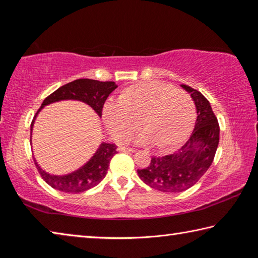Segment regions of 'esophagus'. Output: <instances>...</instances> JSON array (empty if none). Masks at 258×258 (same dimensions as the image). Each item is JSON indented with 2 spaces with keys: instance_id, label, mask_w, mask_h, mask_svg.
I'll return each instance as SVG.
<instances>
[{
  "instance_id": "1",
  "label": "esophagus",
  "mask_w": 258,
  "mask_h": 258,
  "mask_svg": "<svg viewBox=\"0 0 258 258\" xmlns=\"http://www.w3.org/2000/svg\"><path fill=\"white\" fill-rule=\"evenodd\" d=\"M119 151H128V152H135L137 149H134V148H128V147H119L118 148Z\"/></svg>"
}]
</instances>
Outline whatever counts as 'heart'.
Segmentation results:
<instances>
[{
	"label": "heart",
	"mask_w": 258,
	"mask_h": 258,
	"mask_svg": "<svg viewBox=\"0 0 258 258\" xmlns=\"http://www.w3.org/2000/svg\"><path fill=\"white\" fill-rule=\"evenodd\" d=\"M196 106L185 91L160 82L139 83L123 91L118 102H108L103 119L116 141H125L138 130L135 141L169 149L184 140L194 125Z\"/></svg>",
	"instance_id": "heart-1"
}]
</instances>
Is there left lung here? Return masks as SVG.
Returning <instances> with one entry per match:
<instances>
[{
	"mask_svg": "<svg viewBox=\"0 0 258 258\" xmlns=\"http://www.w3.org/2000/svg\"><path fill=\"white\" fill-rule=\"evenodd\" d=\"M191 94L197 110L195 128L177 151L164 157H152L150 165L138 169V175L152 189L161 192L185 191L195 185L207 172L215 157L220 126L211 103L199 91L182 84Z\"/></svg>",
	"mask_w": 258,
	"mask_h": 258,
	"instance_id": "8db88e82",
	"label": "left lung"
}]
</instances>
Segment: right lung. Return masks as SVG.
I'll return each instance as SVG.
<instances>
[{"instance_id": "1", "label": "right lung", "mask_w": 258, "mask_h": 258, "mask_svg": "<svg viewBox=\"0 0 258 258\" xmlns=\"http://www.w3.org/2000/svg\"><path fill=\"white\" fill-rule=\"evenodd\" d=\"M116 87L117 84L115 82H100L89 80V78L76 80L59 87L41 104V108L38 109L33 123L30 125V133L33 132L35 119L43 108L51 103L64 101V100L84 102L92 108L99 117H101L104 101ZM116 149L117 147L113 143L101 142L89 161H86L76 171L64 174V175H54V174L47 173L41 168L36 159L34 158V160L42 177L53 189L67 192V194H80V192H84L98 185L103 180L108 171L109 163L112 157L117 154Z\"/></svg>"}]
</instances>
